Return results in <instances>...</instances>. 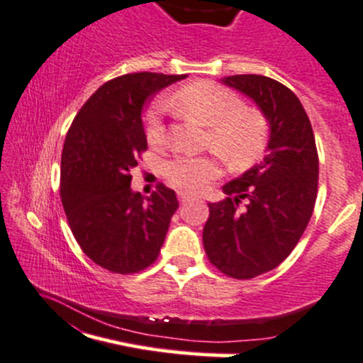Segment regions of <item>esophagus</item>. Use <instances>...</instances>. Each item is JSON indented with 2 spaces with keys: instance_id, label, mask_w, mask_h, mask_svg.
I'll return each instance as SVG.
<instances>
[{
  "instance_id": "obj_1",
  "label": "esophagus",
  "mask_w": 363,
  "mask_h": 363,
  "mask_svg": "<svg viewBox=\"0 0 363 363\" xmlns=\"http://www.w3.org/2000/svg\"><path fill=\"white\" fill-rule=\"evenodd\" d=\"M190 199H192V197H190L189 194H183V192H182V194H178V201H180L182 204H185L186 201H190Z\"/></svg>"
}]
</instances>
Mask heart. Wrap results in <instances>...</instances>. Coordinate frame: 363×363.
Returning a JSON list of instances; mask_svg holds the SVG:
<instances>
[{
    "label": "heart",
    "mask_w": 363,
    "mask_h": 363,
    "mask_svg": "<svg viewBox=\"0 0 363 363\" xmlns=\"http://www.w3.org/2000/svg\"><path fill=\"white\" fill-rule=\"evenodd\" d=\"M186 117L209 127L208 145L225 162L234 167H246L262 155L267 145V122L255 108L242 106L236 92L225 87L201 82L180 89L169 101ZM162 103H154L145 118L148 143L159 145L164 140ZM167 182L185 192H199L220 174L218 160L209 155H178L164 164Z\"/></svg>",
    "instance_id": "1"
}]
</instances>
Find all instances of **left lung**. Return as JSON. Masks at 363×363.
<instances>
[{"label": "left lung", "mask_w": 363, "mask_h": 363, "mask_svg": "<svg viewBox=\"0 0 363 363\" xmlns=\"http://www.w3.org/2000/svg\"><path fill=\"white\" fill-rule=\"evenodd\" d=\"M222 84L264 113L267 154L223 185L225 199L208 204L203 242L218 271L250 279L278 267L304 234L318 194V152L308 113L289 87L262 74H233Z\"/></svg>", "instance_id": "1"}]
</instances>
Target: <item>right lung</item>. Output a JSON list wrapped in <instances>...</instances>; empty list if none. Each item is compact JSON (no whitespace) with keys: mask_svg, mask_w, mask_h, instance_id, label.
I'll return each mask as SVG.
<instances>
[{"mask_svg":"<svg viewBox=\"0 0 363 363\" xmlns=\"http://www.w3.org/2000/svg\"><path fill=\"white\" fill-rule=\"evenodd\" d=\"M185 74L130 73L101 85L74 117L61 157V201L85 255L117 274L143 271L159 257L174 190L159 185L145 197L129 171L147 150L143 106Z\"/></svg>","mask_w":363,"mask_h":363,"instance_id":"1","label":"right lung"}]
</instances>
